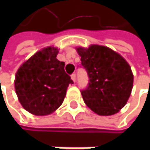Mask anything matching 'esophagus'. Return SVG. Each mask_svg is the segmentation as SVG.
<instances>
[{"label":"esophagus","instance_id":"1","mask_svg":"<svg viewBox=\"0 0 150 150\" xmlns=\"http://www.w3.org/2000/svg\"><path fill=\"white\" fill-rule=\"evenodd\" d=\"M71 79L73 80V81H76V75H75V73H73V74L71 75Z\"/></svg>","mask_w":150,"mask_h":150}]
</instances>
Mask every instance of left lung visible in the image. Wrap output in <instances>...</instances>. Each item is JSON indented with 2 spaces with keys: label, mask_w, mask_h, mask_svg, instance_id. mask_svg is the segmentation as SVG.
<instances>
[{
  "label": "left lung",
  "mask_w": 150,
  "mask_h": 150,
  "mask_svg": "<svg viewBox=\"0 0 150 150\" xmlns=\"http://www.w3.org/2000/svg\"><path fill=\"white\" fill-rule=\"evenodd\" d=\"M81 67L84 68L88 83L81 90L86 105L100 115H111L123 108L133 88L130 66L116 52L104 46L78 47Z\"/></svg>",
  "instance_id": "8db88e82"
}]
</instances>
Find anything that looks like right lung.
<instances>
[{
  "label": "right lung",
  "instance_id": "1",
  "mask_svg": "<svg viewBox=\"0 0 150 150\" xmlns=\"http://www.w3.org/2000/svg\"><path fill=\"white\" fill-rule=\"evenodd\" d=\"M58 49L46 47L35 53L18 69L15 88L22 107L35 115H46L58 108L66 96L70 76L65 63L56 59Z\"/></svg>",
  "mask_w": 150,
  "mask_h": 150
}]
</instances>
